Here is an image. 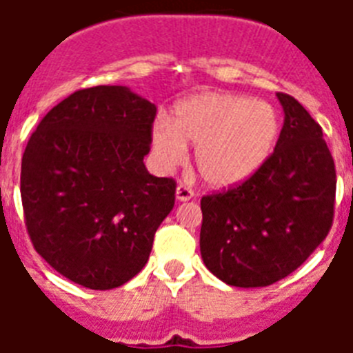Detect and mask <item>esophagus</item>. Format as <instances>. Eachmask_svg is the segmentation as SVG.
I'll use <instances>...</instances> for the list:
<instances>
[{
    "mask_svg": "<svg viewBox=\"0 0 353 353\" xmlns=\"http://www.w3.org/2000/svg\"><path fill=\"white\" fill-rule=\"evenodd\" d=\"M176 198L179 199V201H188V199L194 198V190L190 187H187V185L179 183L176 188Z\"/></svg>",
    "mask_w": 353,
    "mask_h": 353,
    "instance_id": "34e87169",
    "label": "esophagus"
}]
</instances>
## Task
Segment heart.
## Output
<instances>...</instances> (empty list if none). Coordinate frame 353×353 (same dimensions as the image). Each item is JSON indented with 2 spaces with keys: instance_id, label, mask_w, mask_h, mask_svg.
<instances>
[{
  "instance_id": "heart-1",
  "label": "heart",
  "mask_w": 353,
  "mask_h": 353,
  "mask_svg": "<svg viewBox=\"0 0 353 353\" xmlns=\"http://www.w3.org/2000/svg\"><path fill=\"white\" fill-rule=\"evenodd\" d=\"M280 117L269 102L234 93H199L179 102L172 122L157 119L154 154L165 168L183 163L194 146V165L212 187H232L256 174L273 154Z\"/></svg>"
}]
</instances>
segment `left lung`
I'll use <instances>...</instances> for the list:
<instances>
[{
	"label": "left lung",
	"mask_w": 353,
	"mask_h": 353,
	"mask_svg": "<svg viewBox=\"0 0 353 353\" xmlns=\"http://www.w3.org/2000/svg\"><path fill=\"white\" fill-rule=\"evenodd\" d=\"M276 97L284 126L273 154L249 179L201 198L203 263L236 288L285 279L334 223L337 177L323 128L296 99Z\"/></svg>",
	"instance_id": "left-lung-1"
}]
</instances>
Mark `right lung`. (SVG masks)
<instances>
[{
  "label": "right lung",
  "mask_w": 353,
  "mask_h": 353,
  "mask_svg": "<svg viewBox=\"0 0 353 353\" xmlns=\"http://www.w3.org/2000/svg\"><path fill=\"white\" fill-rule=\"evenodd\" d=\"M155 104L124 85L71 93L30 135L21 205L36 252L74 284L113 290L146 265L176 201L172 177L148 174Z\"/></svg>",
  "instance_id": "add662e5"
}]
</instances>
